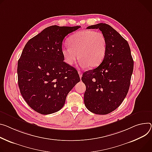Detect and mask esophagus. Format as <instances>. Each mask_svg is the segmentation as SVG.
Here are the masks:
<instances>
[{
  "label": "esophagus",
  "mask_w": 152,
  "mask_h": 152,
  "mask_svg": "<svg viewBox=\"0 0 152 152\" xmlns=\"http://www.w3.org/2000/svg\"><path fill=\"white\" fill-rule=\"evenodd\" d=\"M78 73H79V77H80V78L81 79V77H82V73L80 71H79V72H78Z\"/></svg>",
  "instance_id": "obj_1"
}]
</instances>
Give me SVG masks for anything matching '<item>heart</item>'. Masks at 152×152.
<instances>
[{
    "label": "heart",
    "mask_w": 152,
    "mask_h": 152,
    "mask_svg": "<svg viewBox=\"0 0 152 152\" xmlns=\"http://www.w3.org/2000/svg\"><path fill=\"white\" fill-rule=\"evenodd\" d=\"M69 46L62 47L64 62L72 65L79 59L82 66L94 68L103 61L107 48V39L101 32L85 30L75 33L68 40Z\"/></svg>",
    "instance_id": "obj_1"
}]
</instances>
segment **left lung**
<instances>
[{"instance_id": "1", "label": "left lung", "mask_w": 152, "mask_h": 152, "mask_svg": "<svg viewBox=\"0 0 152 152\" xmlns=\"http://www.w3.org/2000/svg\"><path fill=\"white\" fill-rule=\"evenodd\" d=\"M87 29H99L107 39L102 63L82 75L86 86L84 104L91 112L107 115L116 110L127 94L133 70V60L127 41L108 24L100 23Z\"/></svg>"}]
</instances>
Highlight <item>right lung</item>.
Returning a JSON list of instances; mask_svg holds the SVG:
<instances>
[{"mask_svg":"<svg viewBox=\"0 0 152 152\" xmlns=\"http://www.w3.org/2000/svg\"><path fill=\"white\" fill-rule=\"evenodd\" d=\"M80 27L48 26L23 49L18 64V85L26 102L39 113L58 112L80 81L77 71L64 61L61 53L65 37Z\"/></svg>","mask_w":152,"mask_h":152,"instance_id":"add662e5","label":"right lung"}]
</instances>
